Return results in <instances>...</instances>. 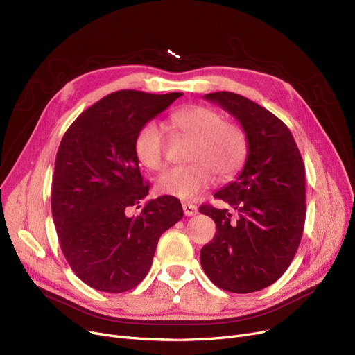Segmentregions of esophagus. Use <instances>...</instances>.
Returning a JSON list of instances; mask_svg holds the SVG:
<instances>
[{
	"mask_svg": "<svg viewBox=\"0 0 355 355\" xmlns=\"http://www.w3.org/2000/svg\"><path fill=\"white\" fill-rule=\"evenodd\" d=\"M182 210H184V214L185 216H196L197 214V206H194V204H190V202H182Z\"/></svg>",
	"mask_w": 355,
	"mask_h": 355,
	"instance_id": "esophagus-1",
	"label": "esophagus"
}]
</instances>
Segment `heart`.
<instances>
[{
  "instance_id": "heart-1",
  "label": "heart",
  "mask_w": 355,
  "mask_h": 355,
  "mask_svg": "<svg viewBox=\"0 0 355 355\" xmlns=\"http://www.w3.org/2000/svg\"><path fill=\"white\" fill-rule=\"evenodd\" d=\"M175 134L191 139L187 166L173 168L157 182L159 193L181 200H193L213 181L230 180L245 165L249 154L246 130L237 123L225 121L220 112L202 105L185 106L170 116ZM165 134L157 122L145 123L135 138V155L149 171L165 166Z\"/></svg>"
}]
</instances>
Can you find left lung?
I'll return each instance as SVG.
<instances>
[{
    "label": "left lung",
    "instance_id": "1",
    "mask_svg": "<svg viewBox=\"0 0 355 355\" xmlns=\"http://www.w3.org/2000/svg\"><path fill=\"white\" fill-rule=\"evenodd\" d=\"M204 99L220 105L246 130L249 154L236 181L214 197L229 209L202 204L216 223V236L200 252L210 281L234 293L268 288L289 268L301 243L306 204L305 165L288 126L272 112L232 92Z\"/></svg>",
    "mask_w": 355,
    "mask_h": 355
}]
</instances>
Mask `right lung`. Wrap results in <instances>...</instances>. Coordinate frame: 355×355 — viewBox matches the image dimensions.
<instances>
[{"instance_id": "obj_1", "label": "right lung", "mask_w": 355, "mask_h": 355, "mask_svg": "<svg viewBox=\"0 0 355 355\" xmlns=\"http://www.w3.org/2000/svg\"><path fill=\"white\" fill-rule=\"evenodd\" d=\"M182 93L118 90L78 116L60 142L51 185V213L62 252L90 288L121 293L151 269L161 234L182 217L178 198L148 200L135 155L139 129Z\"/></svg>"}]
</instances>
